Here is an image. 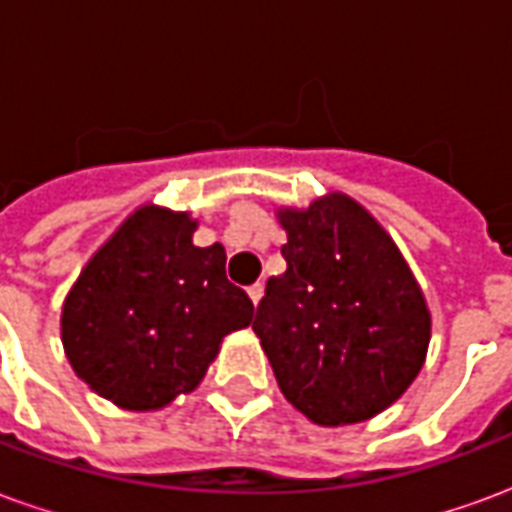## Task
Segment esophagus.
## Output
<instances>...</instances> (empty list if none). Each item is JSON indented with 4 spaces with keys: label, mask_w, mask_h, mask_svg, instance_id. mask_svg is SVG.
<instances>
[{
    "label": "esophagus",
    "mask_w": 512,
    "mask_h": 512,
    "mask_svg": "<svg viewBox=\"0 0 512 512\" xmlns=\"http://www.w3.org/2000/svg\"><path fill=\"white\" fill-rule=\"evenodd\" d=\"M263 282H255V285H249V290H246V293H249V299H252V304H257V301L263 299Z\"/></svg>",
    "instance_id": "34e87169"
}]
</instances>
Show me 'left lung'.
I'll use <instances>...</instances> for the list:
<instances>
[{"label": "left lung", "instance_id": "left-lung-1", "mask_svg": "<svg viewBox=\"0 0 512 512\" xmlns=\"http://www.w3.org/2000/svg\"><path fill=\"white\" fill-rule=\"evenodd\" d=\"M288 271L252 329L282 395L318 425L370 419L422 370L430 315L395 241L345 194L282 211Z\"/></svg>", "mask_w": 512, "mask_h": 512}]
</instances>
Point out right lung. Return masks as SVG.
<instances>
[{"instance_id":"right-lung-1","label":"right lung","mask_w":512,"mask_h":512,"mask_svg":"<svg viewBox=\"0 0 512 512\" xmlns=\"http://www.w3.org/2000/svg\"><path fill=\"white\" fill-rule=\"evenodd\" d=\"M186 213L139 208L84 266L62 307L76 376L128 411L191 392L222 337L252 323L222 244L194 246Z\"/></svg>"}]
</instances>
